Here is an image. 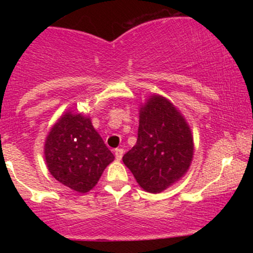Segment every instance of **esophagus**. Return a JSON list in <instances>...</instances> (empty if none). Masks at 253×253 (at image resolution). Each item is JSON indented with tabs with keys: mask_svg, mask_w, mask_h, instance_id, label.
I'll list each match as a JSON object with an SVG mask.
<instances>
[{
	"mask_svg": "<svg viewBox=\"0 0 253 253\" xmlns=\"http://www.w3.org/2000/svg\"><path fill=\"white\" fill-rule=\"evenodd\" d=\"M114 155H115V158H117V161H121V158H123V156H124V150L123 149H115Z\"/></svg>",
	"mask_w": 253,
	"mask_h": 253,
	"instance_id": "esophagus-1",
	"label": "esophagus"
}]
</instances>
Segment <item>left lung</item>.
I'll return each mask as SVG.
<instances>
[{
	"mask_svg": "<svg viewBox=\"0 0 253 253\" xmlns=\"http://www.w3.org/2000/svg\"><path fill=\"white\" fill-rule=\"evenodd\" d=\"M194 138L179 109L159 94L150 95L139 108L136 144L123 157L141 189L159 194L189 170Z\"/></svg>",
	"mask_w": 253,
	"mask_h": 253,
	"instance_id": "8db88e82",
	"label": "left lung"
}]
</instances>
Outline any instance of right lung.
Listing matches in <instances>:
<instances>
[{
  "label": "right lung",
  "instance_id": "right-lung-1",
  "mask_svg": "<svg viewBox=\"0 0 253 253\" xmlns=\"http://www.w3.org/2000/svg\"><path fill=\"white\" fill-rule=\"evenodd\" d=\"M45 162L58 182L84 194L97 184L114 161L91 119L68 110L51 127L43 145Z\"/></svg>",
  "mask_w": 253,
  "mask_h": 253
}]
</instances>
